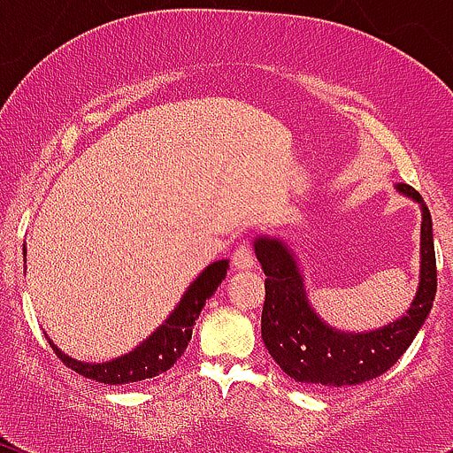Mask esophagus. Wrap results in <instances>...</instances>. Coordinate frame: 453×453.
Listing matches in <instances>:
<instances>
[{
    "label": "esophagus",
    "instance_id": "obj_1",
    "mask_svg": "<svg viewBox=\"0 0 453 453\" xmlns=\"http://www.w3.org/2000/svg\"><path fill=\"white\" fill-rule=\"evenodd\" d=\"M254 263V250L250 248V245H239V248L234 250V254H232V265H234L236 269H252Z\"/></svg>",
    "mask_w": 453,
    "mask_h": 453
}]
</instances>
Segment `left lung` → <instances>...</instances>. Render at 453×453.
I'll return each instance as SVG.
<instances>
[{
	"label": "left lung",
	"mask_w": 453,
	"mask_h": 453,
	"mask_svg": "<svg viewBox=\"0 0 453 453\" xmlns=\"http://www.w3.org/2000/svg\"><path fill=\"white\" fill-rule=\"evenodd\" d=\"M396 188L421 203V282L403 318L368 333H344L328 326L309 304L304 280L291 250L280 239L258 236L256 258L265 272L260 333L269 355L291 379L318 388L359 386L399 362L432 311L436 296V254L432 214L408 184Z\"/></svg>",
	"instance_id": "left-lung-1"
}]
</instances>
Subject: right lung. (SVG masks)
<instances>
[{
    "label": "right lung",
    "mask_w": 453,
    "mask_h": 453,
    "mask_svg": "<svg viewBox=\"0 0 453 453\" xmlns=\"http://www.w3.org/2000/svg\"><path fill=\"white\" fill-rule=\"evenodd\" d=\"M26 254V252H24ZM227 273V260H217V263L208 265L203 272L199 273L197 280L188 287L184 298L175 307V311L168 315L166 322L150 333L144 342L134 349L131 353L122 355V357L111 359L104 364H83L76 359L63 355L57 346L50 342L57 357L72 368L74 372L83 374L87 379H94L98 383H107V386H120V383H135L144 381V379H153L157 374L166 372L168 368L175 366L177 359L184 355L186 346H188L190 337H193V324L199 318L201 309L208 303L210 296L217 291L221 280Z\"/></svg>",
    "instance_id": "1"
}]
</instances>
